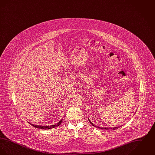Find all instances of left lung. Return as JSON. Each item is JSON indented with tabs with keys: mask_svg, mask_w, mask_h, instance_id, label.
<instances>
[{
	"mask_svg": "<svg viewBox=\"0 0 155 155\" xmlns=\"http://www.w3.org/2000/svg\"><path fill=\"white\" fill-rule=\"evenodd\" d=\"M89 120V119H88ZM89 121L91 123V124H92V125H93V126H94V127H97V128H101V129H106V130H116V129H117L118 127H114V128H101V127H97L96 125H95V124H94L89 120Z\"/></svg>",
	"mask_w": 155,
	"mask_h": 155,
	"instance_id": "8db88e82",
	"label": "left lung"
}]
</instances>
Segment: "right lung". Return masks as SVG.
I'll list each match as a JSON object with an SVG mask.
<instances>
[{
    "instance_id": "obj_1",
    "label": "right lung",
    "mask_w": 155,
    "mask_h": 155,
    "mask_svg": "<svg viewBox=\"0 0 155 155\" xmlns=\"http://www.w3.org/2000/svg\"><path fill=\"white\" fill-rule=\"evenodd\" d=\"M62 123V120H60L59 121V123H58L57 124H54V125H48V126H42V125H34L32 124H30L31 125H32L33 127L37 128H41V129H45V130H46V129H51V128H54V127H58L59 125H60V124Z\"/></svg>"
}]
</instances>
